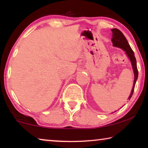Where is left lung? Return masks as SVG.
<instances>
[{
	"label": "left lung",
	"instance_id": "8db88e82",
	"mask_svg": "<svg viewBox=\"0 0 148 148\" xmlns=\"http://www.w3.org/2000/svg\"><path fill=\"white\" fill-rule=\"evenodd\" d=\"M112 32V42L113 44V46L115 47L120 48L121 49L124 50L126 53L127 56L130 60L131 65H132V68L133 70V73H134V82H133V86L131 90V92L130 95H129L128 100H130L131 96H132L133 91H134L135 83L137 82V77H138V71H137V62L136 58L135 57L134 52L131 49V46L127 42L126 38H125V36L121 32L120 30L116 29V28H114V29H111Z\"/></svg>",
	"mask_w": 148,
	"mask_h": 148
}]
</instances>
